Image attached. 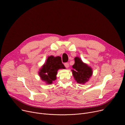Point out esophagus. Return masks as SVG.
I'll return each instance as SVG.
<instances>
[{
	"instance_id": "esophagus-1",
	"label": "esophagus",
	"mask_w": 125,
	"mask_h": 125,
	"mask_svg": "<svg viewBox=\"0 0 125 125\" xmlns=\"http://www.w3.org/2000/svg\"><path fill=\"white\" fill-rule=\"evenodd\" d=\"M64 65H65V67H66V68H68V67H69V63H68V62H66V63H64Z\"/></svg>"
}]
</instances>
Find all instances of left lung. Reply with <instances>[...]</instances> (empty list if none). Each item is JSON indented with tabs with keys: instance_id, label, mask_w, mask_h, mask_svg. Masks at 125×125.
Masks as SVG:
<instances>
[{
	"instance_id": "left-lung-1",
	"label": "left lung",
	"mask_w": 125,
	"mask_h": 125,
	"mask_svg": "<svg viewBox=\"0 0 125 125\" xmlns=\"http://www.w3.org/2000/svg\"><path fill=\"white\" fill-rule=\"evenodd\" d=\"M74 61L75 63L73 66L74 70H72L73 77L77 83H84L88 81L92 75V69L83 63L79 58L75 57Z\"/></svg>"
}]
</instances>
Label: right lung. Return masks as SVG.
Here are the masks:
<instances>
[{"label": "right lung", "mask_w": 125, "mask_h": 125, "mask_svg": "<svg viewBox=\"0 0 125 125\" xmlns=\"http://www.w3.org/2000/svg\"><path fill=\"white\" fill-rule=\"evenodd\" d=\"M65 68L60 57H54L51 56L39 73L42 80L48 84H51L56 79L57 71L59 69Z\"/></svg>", "instance_id": "add662e5"}]
</instances>
